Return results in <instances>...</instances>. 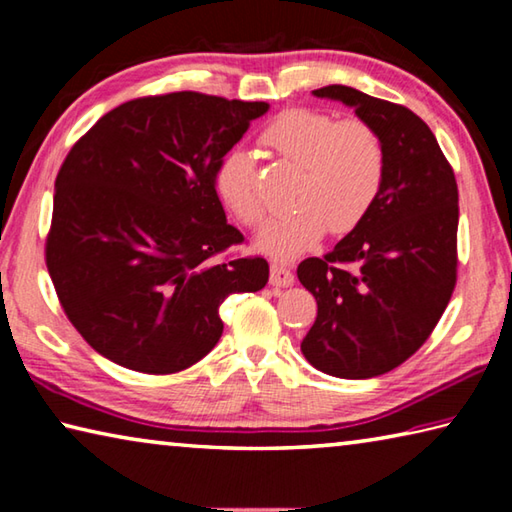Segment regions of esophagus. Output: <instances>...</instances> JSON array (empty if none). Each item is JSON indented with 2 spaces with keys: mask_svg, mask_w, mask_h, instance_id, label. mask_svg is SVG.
<instances>
[{
  "mask_svg": "<svg viewBox=\"0 0 512 512\" xmlns=\"http://www.w3.org/2000/svg\"><path fill=\"white\" fill-rule=\"evenodd\" d=\"M271 284H273L275 289L291 287V284H293V273H291V268L282 266V264H271Z\"/></svg>",
  "mask_w": 512,
  "mask_h": 512,
  "instance_id": "1",
  "label": "esophagus"
}]
</instances>
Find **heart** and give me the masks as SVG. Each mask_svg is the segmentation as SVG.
Masks as SVG:
<instances>
[{"label":"heart","mask_w":512,"mask_h":512,"mask_svg":"<svg viewBox=\"0 0 512 512\" xmlns=\"http://www.w3.org/2000/svg\"><path fill=\"white\" fill-rule=\"evenodd\" d=\"M259 144L277 160L298 167L289 203L293 210L259 235L257 248L282 262L314 248L329 235H345L366 219L386 178V144L366 119L314 108H291L268 124ZM214 187L225 207L259 228L266 205L257 187V169L246 151L232 149L216 164Z\"/></svg>","instance_id":"heart-1"}]
</instances>
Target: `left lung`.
Returning <instances> with one entry per match:
<instances>
[{"label": "left lung", "mask_w": 512, "mask_h": 512, "mask_svg": "<svg viewBox=\"0 0 512 512\" xmlns=\"http://www.w3.org/2000/svg\"><path fill=\"white\" fill-rule=\"evenodd\" d=\"M314 94L352 106L386 144V178L366 219L327 255L298 266L318 305L300 343L305 359L325 375L368 379L413 357L449 305L458 187L431 128L406 106L348 85Z\"/></svg>", "instance_id": "left-lung-1"}]
</instances>
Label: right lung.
Returning <instances> with one entry per match:
<instances>
[{
    "label": "right lung",
    "instance_id": "add662e5",
    "mask_svg": "<svg viewBox=\"0 0 512 512\" xmlns=\"http://www.w3.org/2000/svg\"><path fill=\"white\" fill-rule=\"evenodd\" d=\"M266 101L201 92L126 101L79 137L56 176L45 262L69 323L103 357L173 375L221 339V302L259 291L268 262L237 255L216 164Z\"/></svg>",
    "mask_w": 512,
    "mask_h": 512
}]
</instances>
